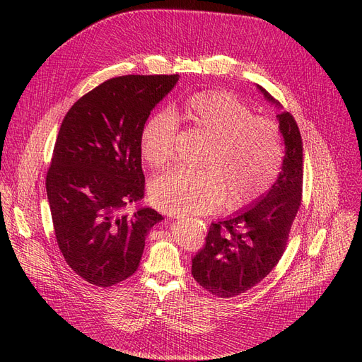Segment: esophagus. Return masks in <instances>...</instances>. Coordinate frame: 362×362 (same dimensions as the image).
<instances>
[{
    "label": "esophagus",
    "mask_w": 362,
    "mask_h": 362,
    "mask_svg": "<svg viewBox=\"0 0 362 362\" xmlns=\"http://www.w3.org/2000/svg\"><path fill=\"white\" fill-rule=\"evenodd\" d=\"M177 220H183V217H177Z\"/></svg>",
    "instance_id": "esophagus-1"
}]
</instances>
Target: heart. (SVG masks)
I'll return each instance as SVG.
<instances>
[{"label":"heart","mask_w":362,"mask_h":362,"mask_svg":"<svg viewBox=\"0 0 362 362\" xmlns=\"http://www.w3.org/2000/svg\"><path fill=\"white\" fill-rule=\"evenodd\" d=\"M186 117L211 139L202 165L195 170L175 167L151 183L149 197L160 210L197 216L210 213L223 202L239 208L261 197L274 182L283 157L279 126L254 116L251 107L226 90L201 92L185 103ZM179 119L161 110L145 122L141 154L160 168L175 156Z\"/></svg>","instance_id":"heart-1"}]
</instances>
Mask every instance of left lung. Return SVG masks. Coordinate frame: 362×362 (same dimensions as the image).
Returning <instances> with one entry per match:
<instances>
[{"label":"left lung","instance_id":"obj_1","mask_svg":"<svg viewBox=\"0 0 362 362\" xmlns=\"http://www.w3.org/2000/svg\"><path fill=\"white\" fill-rule=\"evenodd\" d=\"M265 100L280 104L258 85ZM284 158L274 185L252 205L211 223L205 245L192 258V276L218 298H233L270 274L281 258L302 199V139L293 116L279 111Z\"/></svg>","mask_w":362,"mask_h":362}]
</instances>
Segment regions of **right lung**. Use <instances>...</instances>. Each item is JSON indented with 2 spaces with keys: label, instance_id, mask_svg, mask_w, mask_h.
I'll use <instances>...</instances> for the list:
<instances>
[{
  "label": "right lung",
  "instance_id": "right-lung-1",
  "mask_svg": "<svg viewBox=\"0 0 362 362\" xmlns=\"http://www.w3.org/2000/svg\"><path fill=\"white\" fill-rule=\"evenodd\" d=\"M179 74H127L101 83L67 111L47 173L54 232L69 267L108 288L139 267L145 238L163 220L144 198L141 132Z\"/></svg>",
  "mask_w": 362,
  "mask_h": 362
}]
</instances>
